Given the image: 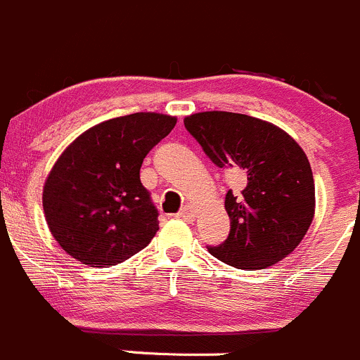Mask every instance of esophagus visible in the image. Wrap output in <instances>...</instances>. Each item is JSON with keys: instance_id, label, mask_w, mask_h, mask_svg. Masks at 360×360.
Segmentation results:
<instances>
[{"instance_id": "obj_1", "label": "esophagus", "mask_w": 360, "mask_h": 360, "mask_svg": "<svg viewBox=\"0 0 360 360\" xmlns=\"http://www.w3.org/2000/svg\"><path fill=\"white\" fill-rule=\"evenodd\" d=\"M179 217H180V219L187 220V222H194V219H195V208H194V206H192V205H185L184 208L180 210Z\"/></svg>"}]
</instances>
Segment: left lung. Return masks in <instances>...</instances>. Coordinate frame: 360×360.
Wrapping results in <instances>:
<instances>
[{
    "label": "left lung",
    "instance_id": "left-lung-1",
    "mask_svg": "<svg viewBox=\"0 0 360 360\" xmlns=\"http://www.w3.org/2000/svg\"><path fill=\"white\" fill-rule=\"evenodd\" d=\"M219 168L241 173L238 194H226L227 240L208 252L233 268L255 271L292 254L315 217V181L304 150L278 126L233 112L184 119Z\"/></svg>",
    "mask_w": 360,
    "mask_h": 360
}]
</instances>
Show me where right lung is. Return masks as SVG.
<instances>
[{
	"label": "right lung",
	"mask_w": 360,
	"mask_h": 360,
	"mask_svg": "<svg viewBox=\"0 0 360 360\" xmlns=\"http://www.w3.org/2000/svg\"><path fill=\"white\" fill-rule=\"evenodd\" d=\"M175 124L165 113H131L96 124L68 145L44 185L45 220L68 255L110 268L150 243L158 210L140 168Z\"/></svg>",
	"instance_id": "add662e5"
}]
</instances>
